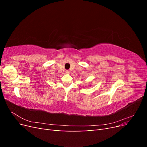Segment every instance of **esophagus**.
I'll return each mask as SVG.
<instances>
[{"label": "esophagus", "instance_id": "obj_1", "mask_svg": "<svg viewBox=\"0 0 147 147\" xmlns=\"http://www.w3.org/2000/svg\"><path fill=\"white\" fill-rule=\"evenodd\" d=\"M65 73H66V74H69V73H70V71H69V70H66V71H65Z\"/></svg>", "mask_w": 147, "mask_h": 147}]
</instances>
